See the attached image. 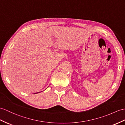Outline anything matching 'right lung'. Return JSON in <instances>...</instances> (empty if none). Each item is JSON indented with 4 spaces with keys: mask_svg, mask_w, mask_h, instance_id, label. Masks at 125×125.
<instances>
[{
    "mask_svg": "<svg viewBox=\"0 0 125 125\" xmlns=\"http://www.w3.org/2000/svg\"><path fill=\"white\" fill-rule=\"evenodd\" d=\"M39 93V92H37V93H34V94H36V93Z\"/></svg>",
    "mask_w": 125,
    "mask_h": 125,
    "instance_id": "right-lung-1",
    "label": "right lung"
}]
</instances>
